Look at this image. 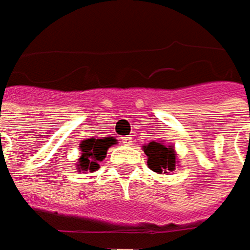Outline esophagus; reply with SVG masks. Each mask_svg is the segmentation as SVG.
<instances>
[{"label":"esophagus","mask_w":250,"mask_h":250,"mask_svg":"<svg viewBox=\"0 0 250 250\" xmlns=\"http://www.w3.org/2000/svg\"><path fill=\"white\" fill-rule=\"evenodd\" d=\"M122 142H123V145H127V146H128V145L133 142V139H131L130 136H125V137H122Z\"/></svg>","instance_id":"34e87169"}]
</instances>
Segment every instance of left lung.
Here are the masks:
<instances>
[{"label":"left lung","instance_id":"obj_1","mask_svg":"<svg viewBox=\"0 0 250 250\" xmlns=\"http://www.w3.org/2000/svg\"><path fill=\"white\" fill-rule=\"evenodd\" d=\"M143 150L147 156V167L158 174L172 172L176 165L174 146H167L159 142H150L143 146Z\"/></svg>","mask_w":250,"mask_h":250}]
</instances>
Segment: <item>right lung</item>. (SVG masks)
<instances>
[{
	"mask_svg": "<svg viewBox=\"0 0 250 250\" xmlns=\"http://www.w3.org/2000/svg\"><path fill=\"white\" fill-rule=\"evenodd\" d=\"M117 140L114 137H104V139H85L81 142L79 149H81V156L76 164L78 171H89L94 172L100 168L98 162H101L107 150L116 145Z\"/></svg>",
	"mask_w": 250,
	"mask_h": 250,
	"instance_id": "1",
	"label": "right lung"
}]
</instances>
